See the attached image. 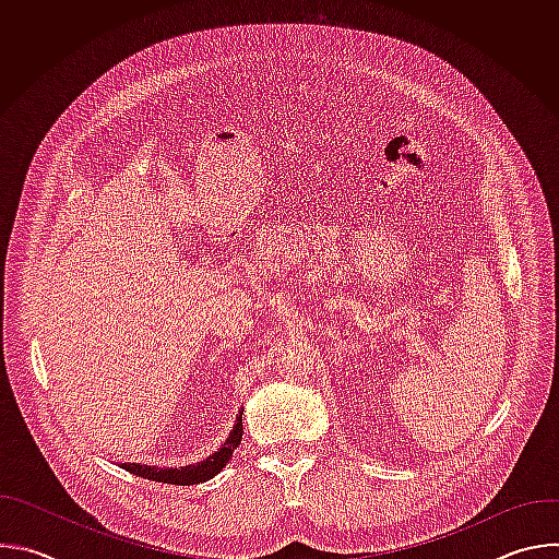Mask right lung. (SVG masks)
Returning a JSON list of instances; mask_svg holds the SVG:
<instances>
[{"instance_id": "obj_1", "label": "right lung", "mask_w": 559, "mask_h": 559, "mask_svg": "<svg viewBox=\"0 0 559 559\" xmlns=\"http://www.w3.org/2000/svg\"><path fill=\"white\" fill-rule=\"evenodd\" d=\"M243 438V412L236 416V423L227 436V440L218 447V451H214L212 455H207L205 460L197 462V464H186V466H170V468H158V466H147V464H121V468L139 475V477H147V480L154 483H164V485H179V487H188V485H199V483H207L216 473L223 471V466L229 462L234 449L241 444Z\"/></svg>"}]
</instances>
